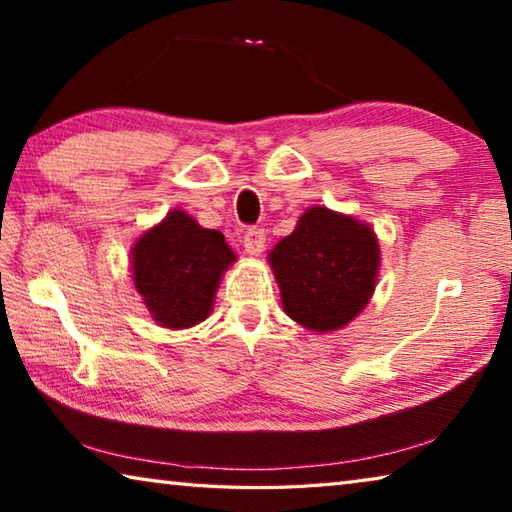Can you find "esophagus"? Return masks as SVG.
<instances>
[{
    "label": "esophagus",
    "instance_id": "esophagus-1",
    "mask_svg": "<svg viewBox=\"0 0 512 512\" xmlns=\"http://www.w3.org/2000/svg\"><path fill=\"white\" fill-rule=\"evenodd\" d=\"M264 246H266V235H264L262 228H250V230H246V235H244V248H246L248 255L259 257V255L264 253Z\"/></svg>",
    "mask_w": 512,
    "mask_h": 512
}]
</instances>
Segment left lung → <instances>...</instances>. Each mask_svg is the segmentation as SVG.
Listing matches in <instances>:
<instances>
[{"mask_svg":"<svg viewBox=\"0 0 512 512\" xmlns=\"http://www.w3.org/2000/svg\"><path fill=\"white\" fill-rule=\"evenodd\" d=\"M379 241L368 223L314 205L268 253L284 314L309 332H336L357 318L379 277Z\"/></svg>","mask_w":512,"mask_h":512,"instance_id":"1","label":"left lung"}]
</instances>
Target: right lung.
Segmentation results:
<instances>
[{
  "mask_svg": "<svg viewBox=\"0 0 512 512\" xmlns=\"http://www.w3.org/2000/svg\"><path fill=\"white\" fill-rule=\"evenodd\" d=\"M237 255L219 230L171 210L131 248L135 291L160 327L187 329L212 314L216 289Z\"/></svg>",
  "mask_w": 512,
  "mask_h": 512,
  "instance_id": "add662e5",
  "label": "right lung"
}]
</instances>
